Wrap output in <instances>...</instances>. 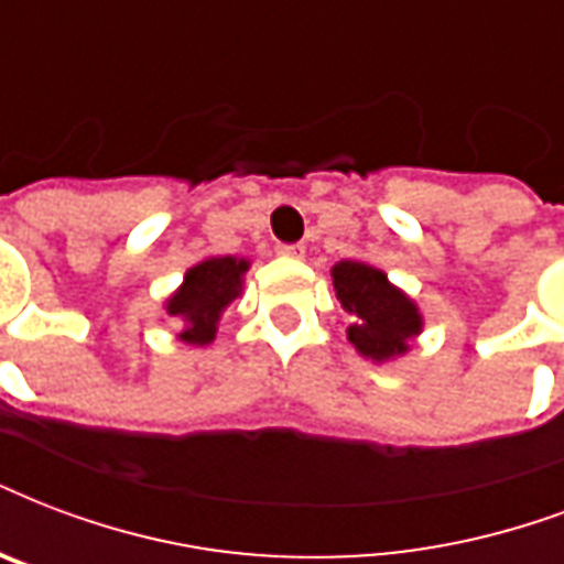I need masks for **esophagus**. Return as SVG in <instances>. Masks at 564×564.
<instances>
[{"label": "esophagus", "mask_w": 564, "mask_h": 564, "mask_svg": "<svg viewBox=\"0 0 564 564\" xmlns=\"http://www.w3.org/2000/svg\"><path fill=\"white\" fill-rule=\"evenodd\" d=\"M274 251L281 253V257H295V260H301L304 257V245L301 242H281Z\"/></svg>", "instance_id": "obj_1"}]
</instances>
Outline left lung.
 Instances as JSON below:
<instances>
[{
  "label": "left lung",
  "mask_w": 564,
  "mask_h": 564,
  "mask_svg": "<svg viewBox=\"0 0 564 564\" xmlns=\"http://www.w3.org/2000/svg\"><path fill=\"white\" fill-rule=\"evenodd\" d=\"M334 290L343 307L355 316L349 325L351 346L372 360H387L408 351V339L420 334L414 301L387 283V274L367 263L343 260L334 265Z\"/></svg>",
  "instance_id": "1"
}]
</instances>
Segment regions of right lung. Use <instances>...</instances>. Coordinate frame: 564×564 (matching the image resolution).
<instances>
[{
    "instance_id": "1",
    "label": "right lung",
    "mask_w": 564,
    "mask_h": 564,
    "mask_svg": "<svg viewBox=\"0 0 564 564\" xmlns=\"http://www.w3.org/2000/svg\"><path fill=\"white\" fill-rule=\"evenodd\" d=\"M245 269L248 263L236 257H213L188 269L183 286L167 301V313L186 322L180 339L204 346L215 337V322L242 290Z\"/></svg>"
}]
</instances>
